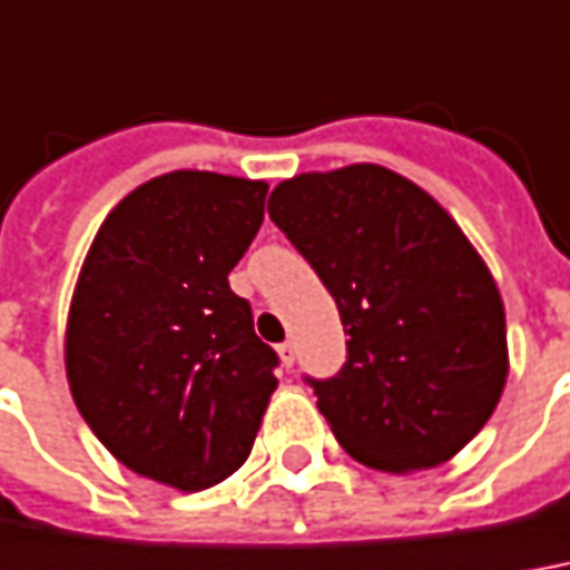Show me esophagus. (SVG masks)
Here are the masks:
<instances>
[{
	"instance_id": "obj_1",
	"label": "esophagus",
	"mask_w": 570,
	"mask_h": 570,
	"mask_svg": "<svg viewBox=\"0 0 570 570\" xmlns=\"http://www.w3.org/2000/svg\"><path fill=\"white\" fill-rule=\"evenodd\" d=\"M277 352H281V362H284L286 367H293V362H296V346L286 340V343H281V346H277Z\"/></svg>"
}]
</instances>
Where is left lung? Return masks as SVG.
<instances>
[{"label":"left lung","instance_id":"1","mask_svg":"<svg viewBox=\"0 0 570 570\" xmlns=\"http://www.w3.org/2000/svg\"><path fill=\"white\" fill-rule=\"evenodd\" d=\"M268 215L350 334L340 374L308 377L340 446L390 474L449 462L509 377L502 296L462 227L381 165L296 174L274 187Z\"/></svg>","mask_w":570,"mask_h":570}]
</instances>
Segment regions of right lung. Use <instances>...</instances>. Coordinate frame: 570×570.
I'll list each match as a JSON object with an SVG mask.
<instances>
[{"mask_svg": "<svg viewBox=\"0 0 570 570\" xmlns=\"http://www.w3.org/2000/svg\"><path fill=\"white\" fill-rule=\"evenodd\" d=\"M265 180L171 171L108 212L77 277L68 386L99 443L180 493L249 459L277 352L227 274L265 218Z\"/></svg>", "mask_w": 570, "mask_h": 570, "instance_id": "1", "label": "right lung"}]
</instances>
